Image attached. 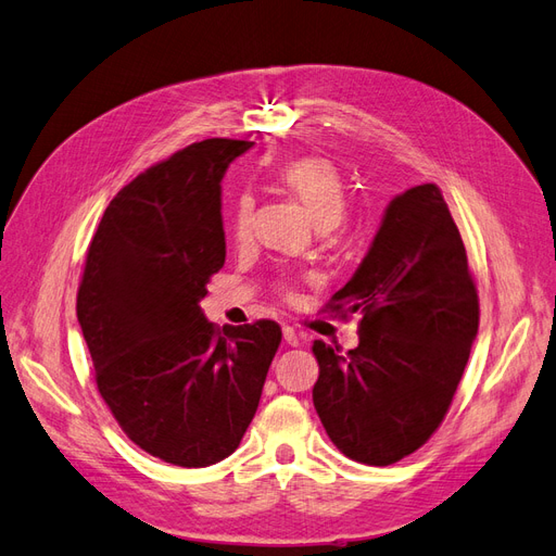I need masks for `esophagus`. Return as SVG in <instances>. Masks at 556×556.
Returning a JSON list of instances; mask_svg holds the SVG:
<instances>
[{
  "mask_svg": "<svg viewBox=\"0 0 556 556\" xmlns=\"http://www.w3.org/2000/svg\"><path fill=\"white\" fill-rule=\"evenodd\" d=\"M282 339L288 341V345H292V348L299 345V333L292 327H288V325H282Z\"/></svg>",
  "mask_w": 556,
  "mask_h": 556,
  "instance_id": "esophagus-1",
  "label": "esophagus"
}]
</instances>
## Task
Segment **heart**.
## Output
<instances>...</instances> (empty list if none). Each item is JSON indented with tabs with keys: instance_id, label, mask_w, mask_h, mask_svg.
<instances>
[{
	"instance_id": "1",
	"label": "heart",
	"mask_w": 556,
	"mask_h": 556,
	"mask_svg": "<svg viewBox=\"0 0 556 556\" xmlns=\"http://www.w3.org/2000/svg\"><path fill=\"white\" fill-rule=\"evenodd\" d=\"M278 178L290 188L311 213L315 225L331 227L339 223L345 206L343 180L333 166L323 157H294L285 162L278 169ZM252 215H255V197L248 190L233 199L229 227L237 241H245L252 229Z\"/></svg>"
}]
</instances>
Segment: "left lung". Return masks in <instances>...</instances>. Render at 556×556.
Here are the masks:
<instances>
[{"instance_id":"1","label":"left lung","mask_w":556,"mask_h":556,"mask_svg":"<svg viewBox=\"0 0 556 556\" xmlns=\"http://www.w3.org/2000/svg\"><path fill=\"white\" fill-rule=\"evenodd\" d=\"M331 311L357 313L359 345L313 343L315 410L345 457L390 466L439 429L478 333L462 233L433 182L396 194Z\"/></svg>"}]
</instances>
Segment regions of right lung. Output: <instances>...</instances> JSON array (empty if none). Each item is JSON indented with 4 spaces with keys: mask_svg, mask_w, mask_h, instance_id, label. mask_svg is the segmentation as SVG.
Masks as SVG:
<instances>
[{
    "mask_svg": "<svg viewBox=\"0 0 556 556\" xmlns=\"http://www.w3.org/2000/svg\"><path fill=\"white\" fill-rule=\"evenodd\" d=\"M252 146L199 141L125 185L78 288L99 394L129 441L182 468L239 447L282 339L274 319L223 334L199 306L227 255L220 180Z\"/></svg>",
    "mask_w": 556,
    "mask_h": 556,
    "instance_id": "add662e5",
    "label": "right lung"
}]
</instances>
